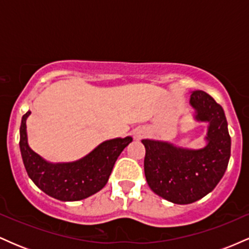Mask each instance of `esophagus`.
<instances>
[{
    "mask_svg": "<svg viewBox=\"0 0 249 249\" xmlns=\"http://www.w3.org/2000/svg\"><path fill=\"white\" fill-rule=\"evenodd\" d=\"M146 134V131L144 130V128H138V130L134 131V138L136 139H142V137Z\"/></svg>",
    "mask_w": 249,
    "mask_h": 249,
    "instance_id": "obj_1",
    "label": "esophagus"
}]
</instances>
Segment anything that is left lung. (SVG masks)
<instances>
[{"label": "left lung", "instance_id": "left-lung-1", "mask_svg": "<svg viewBox=\"0 0 249 249\" xmlns=\"http://www.w3.org/2000/svg\"><path fill=\"white\" fill-rule=\"evenodd\" d=\"M196 122L207 123L205 146L187 148L172 142L142 139L144 171L151 190L173 204L187 205L212 192L226 172L231 157V137L224 108L208 93H191Z\"/></svg>", "mask_w": 249, "mask_h": 249}]
</instances>
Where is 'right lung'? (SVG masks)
Wrapping results in <instances>:
<instances>
[{
  "label": "right lung",
  "instance_id": "1",
  "mask_svg": "<svg viewBox=\"0 0 249 249\" xmlns=\"http://www.w3.org/2000/svg\"><path fill=\"white\" fill-rule=\"evenodd\" d=\"M28 111L19 127V150L28 176L39 190L61 201H78L92 196L107 185L119 154L132 142V137L101 142L78 160L50 162L28 144Z\"/></svg>",
  "mask_w": 249,
  "mask_h": 249
}]
</instances>
